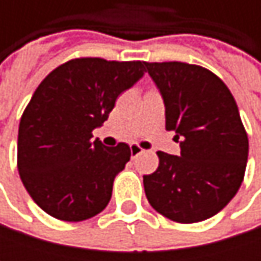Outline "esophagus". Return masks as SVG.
I'll use <instances>...</instances> for the list:
<instances>
[{
    "label": "esophagus",
    "mask_w": 261,
    "mask_h": 261,
    "mask_svg": "<svg viewBox=\"0 0 261 261\" xmlns=\"http://www.w3.org/2000/svg\"><path fill=\"white\" fill-rule=\"evenodd\" d=\"M130 151H131V157H133V159H134V157H137L140 152H143V149H142L139 145H136V143L130 145Z\"/></svg>",
    "instance_id": "obj_1"
}]
</instances>
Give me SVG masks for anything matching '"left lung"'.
Returning a JSON list of instances; mask_svg holds the SVG:
<instances>
[{"label":"left lung","mask_w":261,"mask_h":261,"mask_svg":"<svg viewBox=\"0 0 261 261\" xmlns=\"http://www.w3.org/2000/svg\"><path fill=\"white\" fill-rule=\"evenodd\" d=\"M165 104L166 130L180 155L159 151V168L143 175L160 215L180 224L205 221L237 193L248 162V136L230 89L205 68L181 62L145 63Z\"/></svg>","instance_id":"obj_1"}]
</instances>
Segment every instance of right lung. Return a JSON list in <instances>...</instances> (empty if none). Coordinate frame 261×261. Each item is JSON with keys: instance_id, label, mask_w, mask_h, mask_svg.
I'll list each match as a JSON object with an SVG mask.
<instances>
[{"instance_id": "1", "label": "right lung", "mask_w": 261, "mask_h": 261, "mask_svg": "<svg viewBox=\"0 0 261 261\" xmlns=\"http://www.w3.org/2000/svg\"><path fill=\"white\" fill-rule=\"evenodd\" d=\"M145 75V62L75 59L56 68L33 93L19 122L18 171L49 216L80 222L101 213L131 151L107 148L99 128L118 96Z\"/></svg>"}]
</instances>
